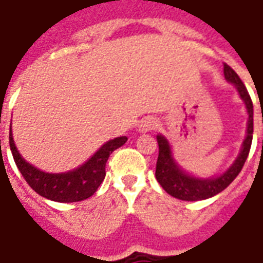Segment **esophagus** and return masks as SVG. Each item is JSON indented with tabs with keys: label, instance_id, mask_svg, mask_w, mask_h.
Listing matches in <instances>:
<instances>
[{
	"label": "esophagus",
	"instance_id": "34e87169",
	"mask_svg": "<svg viewBox=\"0 0 263 263\" xmlns=\"http://www.w3.org/2000/svg\"><path fill=\"white\" fill-rule=\"evenodd\" d=\"M159 126V122L158 120H155V118H145V120L141 122V125H139V131L141 132H149V131H154Z\"/></svg>",
	"mask_w": 263,
	"mask_h": 263
}]
</instances>
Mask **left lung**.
Listing matches in <instances>:
<instances>
[{"mask_svg": "<svg viewBox=\"0 0 263 263\" xmlns=\"http://www.w3.org/2000/svg\"><path fill=\"white\" fill-rule=\"evenodd\" d=\"M224 76L227 81L232 83L239 92V97L242 98L247 111H248V126H247V137L243 139L242 148L238 155L235 162L232 163L231 167L222 175L217 177H209V179H198V177L190 176L189 173L180 169L173 156H172L171 145L167 139L162 135H158V145H159V156L156 162V180L163 187L166 193H169L173 197L179 200H186V201H197V200H205L221 193L224 189H227L234 179L239 175L242 169L245 160L248 158L251 143H252V134H254V107H252V100L249 97L247 87L239 79V76L224 63Z\"/></svg>", "mask_w": 263, "mask_h": 263, "instance_id": "left-lung-1", "label": "left lung"}]
</instances>
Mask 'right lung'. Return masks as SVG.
<instances>
[{"label":"right lung","instance_id":"1","mask_svg":"<svg viewBox=\"0 0 263 263\" xmlns=\"http://www.w3.org/2000/svg\"><path fill=\"white\" fill-rule=\"evenodd\" d=\"M126 139L120 137L105 142L86 163L65 173H46L28 163L15 146L11 131L9 148L21 175L39 196L58 203H74L91 197L97 192L105 177V163L109 155L122 146Z\"/></svg>","mask_w":263,"mask_h":263}]
</instances>
